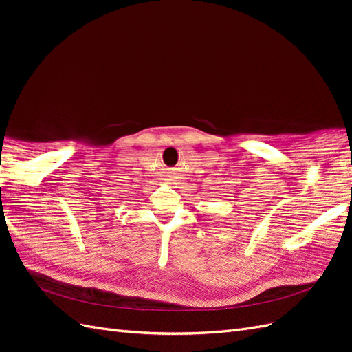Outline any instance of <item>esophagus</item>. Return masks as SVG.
<instances>
[{
    "mask_svg": "<svg viewBox=\"0 0 352 352\" xmlns=\"http://www.w3.org/2000/svg\"><path fill=\"white\" fill-rule=\"evenodd\" d=\"M175 179H177L176 176H170V179H167V180H175Z\"/></svg>",
    "mask_w": 352,
    "mask_h": 352,
    "instance_id": "34e87169",
    "label": "esophagus"
}]
</instances>
